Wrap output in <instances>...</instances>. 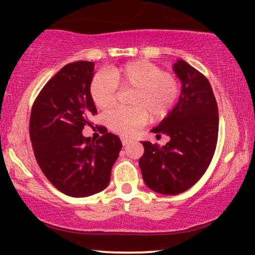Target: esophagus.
<instances>
[{
	"instance_id": "1",
	"label": "esophagus",
	"mask_w": 255,
	"mask_h": 255,
	"mask_svg": "<svg viewBox=\"0 0 255 255\" xmlns=\"http://www.w3.org/2000/svg\"><path fill=\"white\" fill-rule=\"evenodd\" d=\"M121 141H122V145H124V146H127L128 144H130V140L127 139V137H121Z\"/></svg>"
}]
</instances>
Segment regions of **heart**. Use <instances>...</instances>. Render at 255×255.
Wrapping results in <instances>:
<instances>
[{
  "mask_svg": "<svg viewBox=\"0 0 255 255\" xmlns=\"http://www.w3.org/2000/svg\"><path fill=\"white\" fill-rule=\"evenodd\" d=\"M118 89L133 90L128 103L131 108L111 110L105 116L108 127L115 133L130 136L151 121L163 120L176 105L181 93L178 79L150 61L139 60L95 74L90 95L99 109H109L118 98Z\"/></svg>",
  "mask_w": 255,
  "mask_h": 255,
  "instance_id": "heart-1",
  "label": "heart"
}]
</instances>
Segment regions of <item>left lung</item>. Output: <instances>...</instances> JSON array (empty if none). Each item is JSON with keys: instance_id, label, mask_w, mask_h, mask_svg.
<instances>
[{"instance_id": "1", "label": "left lung", "mask_w": 255, "mask_h": 255, "mask_svg": "<svg viewBox=\"0 0 255 255\" xmlns=\"http://www.w3.org/2000/svg\"><path fill=\"white\" fill-rule=\"evenodd\" d=\"M182 83L176 107L157 126V136L166 134L170 141L159 147L142 141L139 159L142 178L152 191L176 195L200 180L211 163L218 139V107L211 85L186 61L174 63Z\"/></svg>"}]
</instances>
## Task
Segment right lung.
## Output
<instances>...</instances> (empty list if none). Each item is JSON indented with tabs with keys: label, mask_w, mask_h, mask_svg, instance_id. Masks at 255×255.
<instances>
[{
	"label": "right lung",
	"mask_w": 255,
	"mask_h": 255,
	"mask_svg": "<svg viewBox=\"0 0 255 255\" xmlns=\"http://www.w3.org/2000/svg\"><path fill=\"white\" fill-rule=\"evenodd\" d=\"M95 63H68L40 90L32 105L30 137L38 165L50 182L69 197L102 192L122 144L105 130L95 142L83 135L97 114L90 95Z\"/></svg>",
	"instance_id": "1"
}]
</instances>
